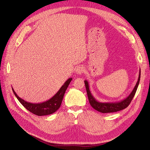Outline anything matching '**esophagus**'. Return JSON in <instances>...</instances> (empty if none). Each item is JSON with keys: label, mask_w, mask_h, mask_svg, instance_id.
Segmentation results:
<instances>
[{"label": "esophagus", "mask_w": 150, "mask_h": 150, "mask_svg": "<svg viewBox=\"0 0 150 150\" xmlns=\"http://www.w3.org/2000/svg\"><path fill=\"white\" fill-rule=\"evenodd\" d=\"M84 72V68L83 66H78L75 70V72L78 75H81Z\"/></svg>", "instance_id": "1"}]
</instances>
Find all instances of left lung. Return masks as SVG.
Returning a JSON list of instances; mask_svg holds the SVG:
<instances>
[{"mask_svg": "<svg viewBox=\"0 0 150 150\" xmlns=\"http://www.w3.org/2000/svg\"><path fill=\"white\" fill-rule=\"evenodd\" d=\"M140 69L139 71V75L138 80L136 84V86L134 88L132 92L130 93L129 95L125 99L117 102H107V103H101V102L98 101L92 95L91 91L89 89V86L88 81L87 80L84 81V84L86 86V91H87L88 97L89 99V103L91 106L97 110V111L101 113H109V112H114L121 111L125 109L129 106L131 101H132L136 91L137 89L138 86L140 81Z\"/></svg>", "mask_w": 150, "mask_h": 150, "instance_id": "obj_1", "label": "left lung"}]
</instances>
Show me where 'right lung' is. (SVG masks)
<instances>
[{
  "mask_svg": "<svg viewBox=\"0 0 150 150\" xmlns=\"http://www.w3.org/2000/svg\"><path fill=\"white\" fill-rule=\"evenodd\" d=\"M72 80V78H69L53 97H52L50 99L46 101L42 102V103H31L26 101L20 98L17 95L16 93L15 92V91L13 89V88L12 89L17 99L19 101L20 103L28 110V111L38 116L47 115L54 113L59 108L62 103L63 97H64L65 92Z\"/></svg>",
  "mask_w": 150,
  "mask_h": 150,
  "instance_id": "1",
  "label": "right lung"
}]
</instances>
